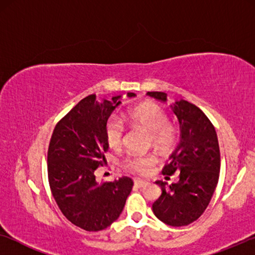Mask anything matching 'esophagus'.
Instances as JSON below:
<instances>
[{
    "label": "esophagus",
    "mask_w": 255,
    "mask_h": 255,
    "mask_svg": "<svg viewBox=\"0 0 255 255\" xmlns=\"http://www.w3.org/2000/svg\"><path fill=\"white\" fill-rule=\"evenodd\" d=\"M148 184V182L146 181H141V180H134V187L137 188H144Z\"/></svg>",
    "instance_id": "esophagus-1"
}]
</instances>
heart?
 I'll use <instances>...</instances> for the list:
<instances>
[{
  "mask_svg": "<svg viewBox=\"0 0 255 255\" xmlns=\"http://www.w3.org/2000/svg\"><path fill=\"white\" fill-rule=\"evenodd\" d=\"M127 120L132 125L144 128L151 137V142L155 148L168 149L176 139V130L168 123L166 111L153 102H145L128 111ZM107 144L113 149H120L124 144L125 128L117 117L108 120L104 128ZM156 159L152 155H130L124 160L123 167L128 173L146 175L154 168Z\"/></svg>",
  "mask_w": 255,
  "mask_h": 255,
  "instance_id": "heart-1",
  "label": "heart"
}]
</instances>
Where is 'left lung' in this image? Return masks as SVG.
<instances>
[{
  "mask_svg": "<svg viewBox=\"0 0 255 255\" xmlns=\"http://www.w3.org/2000/svg\"><path fill=\"white\" fill-rule=\"evenodd\" d=\"M147 95L167 102L166 93L147 92ZM170 108L180 124V142L162 174H179V181L169 186L156 181L162 193L152 210L167 225L184 226L200 218L210 203L219 179L221 153L214 125L200 108L184 100Z\"/></svg>",
  "mask_w": 255,
  "mask_h": 255,
  "instance_id": "obj_1",
  "label": "left lung"
}]
</instances>
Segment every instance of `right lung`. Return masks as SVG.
Wrapping results in <instances>:
<instances>
[{
  "label": "right lung",
  "mask_w": 255,
  "mask_h": 255,
  "mask_svg": "<svg viewBox=\"0 0 255 255\" xmlns=\"http://www.w3.org/2000/svg\"><path fill=\"white\" fill-rule=\"evenodd\" d=\"M121 99V95L111 101H99L95 95L85 97L55 125L48 146L52 195L65 217L86 231H101L113 224L133 186L128 176L103 183L95 177L97 167L107 162L103 153L109 145L104 128Z\"/></svg>",
  "instance_id": "obj_1"
}]
</instances>
